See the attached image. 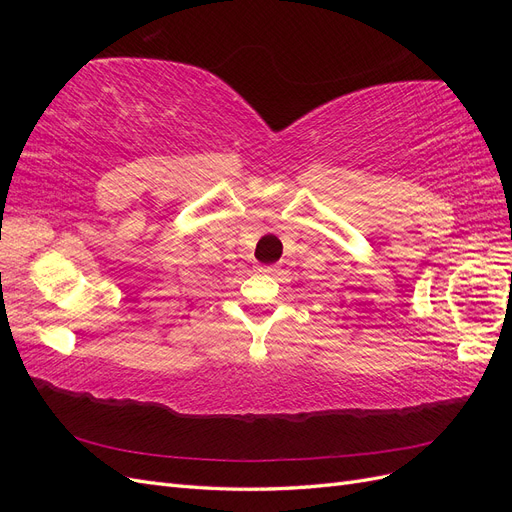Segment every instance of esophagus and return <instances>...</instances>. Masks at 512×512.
<instances>
[{"label":"esophagus","instance_id":"34e87169","mask_svg":"<svg viewBox=\"0 0 512 512\" xmlns=\"http://www.w3.org/2000/svg\"><path fill=\"white\" fill-rule=\"evenodd\" d=\"M260 273H265V275H275V273H280V267H275V265L260 267Z\"/></svg>","mask_w":512,"mask_h":512}]
</instances>
